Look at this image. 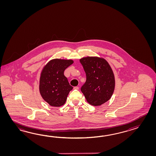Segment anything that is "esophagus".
Returning <instances> with one entry per match:
<instances>
[{
	"label": "esophagus",
	"instance_id": "34e87169",
	"mask_svg": "<svg viewBox=\"0 0 156 156\" xmlns=\"http://www.w3.org/2000/svg\"><path fill=\"white\" fill-rule=\"evenodd\" d=\"M73 89L75 90H79V87L78 86H75V87H73Z\"/></svg>",
	"mask_w": 156,
	"mask_h": 156
}]
</instances>
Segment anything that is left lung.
I'll list each match as a JSON object with an SVG mask.
<instances>
[{"instance_id":"obj_1","label":"left lung","mask_w":156,"mask_h":156,"mask_svg":"<svg viewBox=\"0 0 156 156\" xmlns=\"http://www.w3.org/2000/svg\"><path fill=\"white\" fill-rule=\"evenodd\" d=\"M85 71L86 80L81 91L86 101L93 106H100L113 95L115 80L109 63L103 57L87 56L80 60Z\"/></svg>"}]
</instances>
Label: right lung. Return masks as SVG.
Listing matches in <instances>:
<instances>
[{
    "mask_svg": "<svg viewBox=\"0 0 156 156\" xmlns=\"http://www.w3.org/2000/svg\"><path fill=\"white\" fill-rule=\"evenodd\" d=\"M73 60L55 58L43 67L40 74L39 90L43 99L50 105L60 107L65 104L70 91L73 89L63 74Z\"/></svg>",
    "mask_w": 156,
    "mask_h": 156,
    "instance_id": "add662e5",
    "label": "right lung"
}]
</instances>
